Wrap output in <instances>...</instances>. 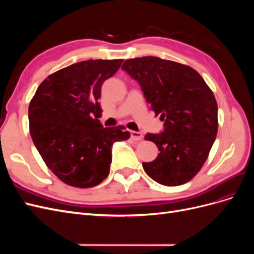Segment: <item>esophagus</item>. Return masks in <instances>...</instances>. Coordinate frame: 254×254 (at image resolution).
<instances>
[{"label":"esophagus","mask_w":254,"mask_h":254,"mask_svg":"<svg viewBox=\"0 0 254 254\" xmlns=\"http://www.w3.org/2000/svg\"><path fill=\"white\" fill-rule=\"evenodd\" d=\"M130 136H131V139L134 141H140L142 140L143 134L139 131H130Z\"/></svg>","instance_id":"34e87169"}]
</instances>
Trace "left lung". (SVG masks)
Returning a JSON list of instances; mask_svg holds the SVG:
<instances>
[{
    "instance_id": "8db88e82",
    "label": "left lung",
    "mask_w": 254,
    "mask_h": 254,
    "mask_svg": "<svg viewBox=\"0 0 254 254\" xmlns=\"http://www.w3.org/2000/svg\"><path fill=\"white\" fill-rule=\"evenodd\" d=\"M122 68L139 82L144 96L164 122L160 133H147L159 149L143 168L152 180L167 187L193 179L209 156L216 139L217 103L197 71L159 57L126 60Z\"/></svg>"
}]
</instances>
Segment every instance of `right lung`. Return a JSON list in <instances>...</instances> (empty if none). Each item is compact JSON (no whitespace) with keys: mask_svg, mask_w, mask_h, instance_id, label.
<instances>
[{"mask_svg":"<svg viewBox=\"0 0 254 254\" xmlns=\"http://www.w3.org/2000/svg\"><path fill=\"white\" fill-rule=\"evenodd\" d=\"M122 59L86 60L51 74L28 107L29 131L47 166L67 186L87 189L110 172L112 145L130 137L124 126L104 128L97 120L102 84Z\"/></svg>","mask_w":254,"mask_h":254,"instance_id":"obj_1","label":"right lung"}]
</instances>
